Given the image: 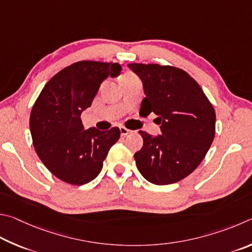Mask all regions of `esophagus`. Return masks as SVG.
Listing matches in <instances>:
<instances>
[{"instance_id": "1", "label": "esophagus", "mask_w": 252, "mask_h": 252, "mask_svg": "<svg viewBox=\"0 0 252 252\" xmlns=\"http://www.w3.org/2000/svg\"><path fill=\"white\" fill-rule=\"evenodd\" d=\"M119 130H121V135L124 136V137H125V136H127V135L131 133V130L125 128V127H119Z\"/></svg>"}]
</instances>
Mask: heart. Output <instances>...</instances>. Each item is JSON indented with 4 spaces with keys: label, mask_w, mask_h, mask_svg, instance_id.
Returning a JSON list of instances; mask_svg holds the SVG:
<instances>
[{
    "label": "heart",
    "mask_w": 252,
    "mask_h": 252,
    "mask_svg": "<svg viewBox=\"0 0 252 252\" xmlns=\"http://www.w3.org/2000/svg\"><path fill=\"white\" fill-rule=\"evenodd\" d=\"M131 76H133V75H128V76H125V77H131ZM125 77H124V78H125Z\"/></svg>",
    "instance_id": "1"
}]
</instances>
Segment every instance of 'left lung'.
Listing matches in <instances>:
<instances>
[{
    "mask_svg": "<svg viewBox=\"0 0 252 252\" xmlns=\"http://www.w3.org/2000/svg\"><path fill=\"white\" fill-rule=\"evenodd\" d=\"M142 79L139 113L157 115L161 135L139 130L142 149L134 155L143 177L155 185L179 182L204 159L215 137L216 113L195 79L185 70L158 64H128Z\"/></svg>",
    "mask_w": 252,
    "mask_h": 252,
    "instance_id": "8db88e82",
    "label": "left lung"
}]
</instances>
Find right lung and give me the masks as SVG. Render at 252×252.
Segmentation results:
<instances>
[{
  "label": "right lung",
  "mask_w": 252,
  "mask_h": 252,
  "mask_svg": "<svg viewBox=\"0 0 252 252\" xmlns=\"http://www.w3.org/2000/svg\"><path fill=\"white\" fill-rule=\"evenodd\" d=\"M121 70L118 63L82 61L62 69L44 86L31 112L30 129L35 152L55 177L81 186L100 173L121 130L84 129L81 114L91 107L100 84Z\"/></svg>",
  "instance_id": "right-lung-1"
}]
</instances>
